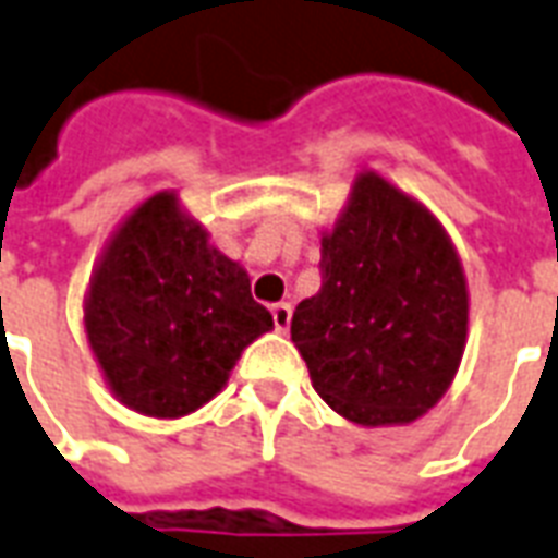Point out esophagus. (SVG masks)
Masks as SVG:
<instances>
[{
    "instance_id": "obj_1",
    "label": "esophagus",
    "mask_w": 558,
    "mask_h": 558,
    "mask_svg": "<svg viewBox=\"0 0 558 558\" xmlns=\"http://www.w3.org/2000/svg\"><path fill=\"white\" fill-rule=\"evenodd\" d=\"M270 312H274V326H276V329H279V332H284V329L291 326V305H288V303H276L274 308H270Z\"/></svg>"
}]
</instances>
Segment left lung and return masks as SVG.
I'll list each match as a JSON object with an SVG mask.
<instances>
[{
  "label": "left lung",
  "mask_w": 558,
  "mask_h": 558,
  "mask_svg": "<svg viewBox=\"0 0 558 558\" xmlns=\"http://www.w3.org/2000/svg\"><path fill=\"white\" fill-rule=\"evenodd\" d=\"M468 288L450 238L376 173L353 187L320 250V291L296 305L291 341L314 391L362 426L409 423L453 379Z\"/></svg>",
  "instance_id": "obj_1"
}]
</instances>
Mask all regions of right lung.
Listing matches in <instances>:
<instances>
[{"instance_id":"1","label":"right lung","mask_w":558,"mask_h":558,"mask_svg":"<svg viewBox=\"0 0 558 558\" xmlns=\"http://www.w3.org/2000/svg\"><path fill=\"white\" fill-rule=\"evenodd\" d=\"M85 326L129 409L179 417L223 388L241 350L274 317L253 300L244 270L179 211L175 196L155 194L105 250Z\"/></svg>"}]
</instances>
